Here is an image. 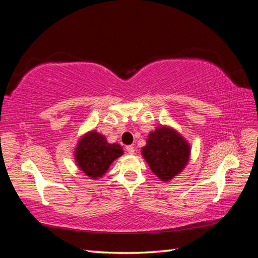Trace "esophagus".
<instances>
[{
  "instance_id": "1",
  "label": "esophagus",
  "mask_w": 258,
  "mask_h": 258,
  "mask_svg": "<svg viewBox=\"0 0 258 258\" xmlns=\"http://www.w3.org/2000/svg\"><path fill=\"white\" fill-rule=\"evenodd\" d=\"M126 149V151H127L130 154H134V152H135V149H134V146L133 145H127L125 147Z\"/></svg>"
}]
</instances>
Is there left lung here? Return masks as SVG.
<instances>
[{
    "mask_svg": "<svg viewBox=\"0 0 258 258\" xmlns=\"http://www.w3.org/2000/svg\"><path fill=\"white\" fill-rule=\"evenodd\" d=\"M146 146L142 149L146 162L157 177L164 182L183 171L189 157V145L174 130L161 126L151 132Z\"/></svg>",
    "mask_w": 258,
    "mask_h": 258,
    "instance_id": "obj_1",
    "label": "left lung"
}]
</instances>
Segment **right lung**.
Segmentation results:
<instances>
[{"label": "right lung", "instance_id": "obj_1", "mask_svg": "<svg viewBox=\"0 0 258 258\" xmlns=\"http://www.w3.org/2000/svg\"><path fill=\"white\" fill-rule=\"evenodd\" d=\"M122 154V147L118 144H108L103 135L92 131L80 140L75 160L87 176L97 178L102 177L113 161Z\"/></svg>", "mask_w": 258, "mask_h": 258}]
</instances>
